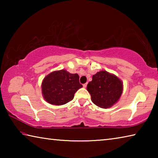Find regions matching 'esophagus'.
<instances>
[{
  "label": "esophagus",
  "mask_w": 158,
  "mask_h": 158,
  "mask_svg": "<svg viewBox=\"0 0 158 158\" xmlns=\"http://www.w3.org/2000/svg\"><path fill=\"white\" fill-rule=\"evenodd\" d=\"M86 86H87L86 83H85V84H83V87H84V88H86Z\"/></svg>",
  "instance_id": "34e87169"
}]
</instances>
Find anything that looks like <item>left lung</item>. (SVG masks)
<instances>
[{"mask_svg": "<svg viewBox=\"0 0 158 158\" xmlns=\"http://www.w3.org/2000/svg\"><path fill=\"white\" fill-rule=\"evenodd\" d=\"M91 100L100 108L108 109L116 104L123 90L121 79L105 70L98 72L87 85Z\"/></svg>", "mask_w": 158, "mask_h": 158, "instance_id": "8db88e82", "label": "left lung"}]
</instances>
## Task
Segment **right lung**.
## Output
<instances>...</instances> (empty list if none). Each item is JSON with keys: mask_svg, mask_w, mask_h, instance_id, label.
Masks as SVG:
<instances>
[{"mask_svg": "<svg viewBox=\"0 0 158 158\" xmlns=\"http://www.w3.org/2000/svg\"><path fill=\"white\" fill-rule=\"evenodd\" d=\"M42 94L44 100L53 105H63L73 100L74 93L82 85L77 74L65 69L53 71L42 80Z\"/></svg>", "mask_w": 158, "mask_h": 158, "instance_id": "1", "label": "right lung"}]
</instances>
